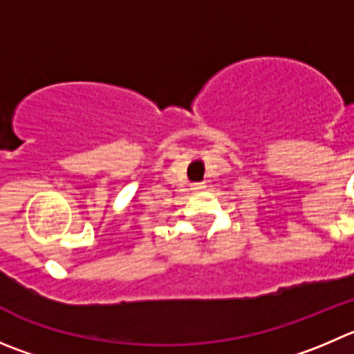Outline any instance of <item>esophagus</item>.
Instances as JSON below:
<instances>
[{
	"label": "esophagus",
	"mask_w": 354,
	"mask_h": 354,
	"mask_svg": "<svg viewBox=\"0 0 354 354\" xmlns=\"http://www.w3.org/2000/svg\"><path fill=\"white\" fill-rule=\"evenodd\" d=\"M205 187H207V186H205L203 183H196V184H193V186H191V189H193V191H203Z\"/></svg>",
	"instance_id": "1"
}]
</instances>
